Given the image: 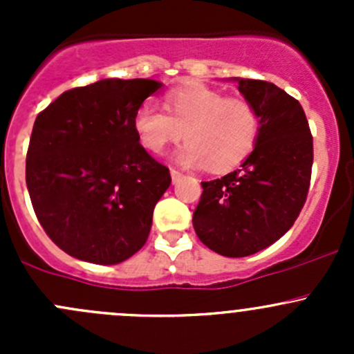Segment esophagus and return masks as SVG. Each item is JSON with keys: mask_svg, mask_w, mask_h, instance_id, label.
<instances>
[{"mask_svg": "<svg viewBox=\"0 0 354 354\" xmlns=\"http://www.w3.org/2000/svg\"><path fill=\"white\" fill-rule=\"evenodd\" d=\"M169 173H171V180H173V183H176V181L180 180L181 176H183V173H181V171H178V169H174V167H171Z\"/></svg>", "mask_w": 354, "mask_h": 354, "instance_id": "1", "label": "esophagus"}]
</instances>
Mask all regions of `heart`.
Returning <instances> with one entry per match:
<instances>
[{
  "label": "heart",
  "mask_w": 354,
  "mask_h": 354,
  "mask_svg": "<svg viewBox=\"0 0 354 354\" xmlns=\"http://www.w3.org/2000/svg\"><path fill=\"white\" fill-rule=\"evenodd\" d=\"M167 111L154 102L135 111L133 128L147 151L160 154L169 144L187 138L178 152L187 166L227 171L252 154L260 133V116L246 97H227L207 85L192 84L166 95Z\"/></svg>",
  "instance_id": "b5f03b06"
}]
</instances>
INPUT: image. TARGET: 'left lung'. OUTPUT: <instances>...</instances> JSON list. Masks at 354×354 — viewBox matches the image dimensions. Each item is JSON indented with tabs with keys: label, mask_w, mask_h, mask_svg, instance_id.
<instances>
[{
	"label": "left lung",
	"mask_w": 354,
	"mask_h": 354,
	"mask_svg": "<svg viewBox=\"0 0 354 354\" xmlns=\"http://www.w3.org/2000/svg\"><path fill=\"white\" fill-rule=\"evenodd\" d=\"M240 92L260 116L253 152L240 169L202 181L195 233L224 257H246L279 240L306 202L313 137L301 104L266 80L241 78Z\"/></svg>",
	"instance_id": "1"
}]
</instances>
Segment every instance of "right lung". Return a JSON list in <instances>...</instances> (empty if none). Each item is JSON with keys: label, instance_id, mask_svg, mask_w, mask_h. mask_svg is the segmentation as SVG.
I'll use <instances>...</instances> for the list:
<instances>
[{"label": "right lung", "instance_id": "right-lung-1", "mask_svg": "<svg viewBox=\"0 0 354 354\" xmlns=\"http://www.w3.org/2000/svg\"><path fill=\"white\" fill-rule=\"evenodd\" d=\"M159 87L106 78L63 92L35 118L25 181L42 230L68 255L113 266L147 241L171 174L138 142L133 114Z\"/></svg>", "mask_w": 354, "mask_h": 354}]
</instances>
